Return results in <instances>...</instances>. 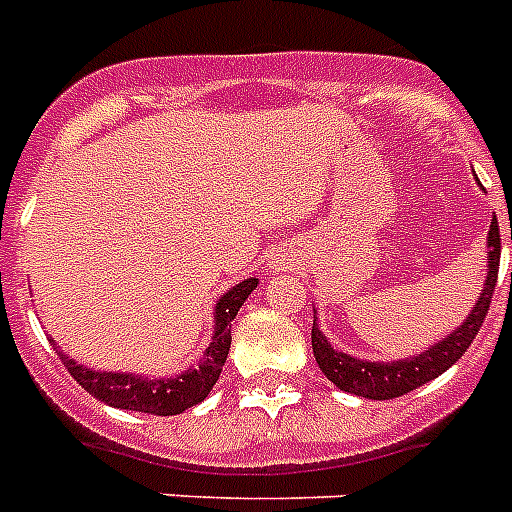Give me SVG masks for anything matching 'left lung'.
Returning <instances> with one entry per match:
<instances>
[{
    "instance_id": "1",
    "label": "left lung",
    "mask_w": 512,
    "mask_h": 512,
    "mask_svg": "<svg viewBox=\"0 0 512 512\" xmlns=\"http://www.w3.org/2000/svg\"><path fill=\"white\" fill-rule=\"evenodd\" d=\"M497 268H500V226L492 218L489 234H486V278L481 294L471 313L455 331L429 344L421 355L400 357V360H360L342 350H334L318 326V315H313V355L323 376L342 392L357 394L365 400H394L402 394L413 392L418 386L429 384L436 376H442L447 368L458 363L465 350L479 334L481 323L486 318L489 302H492L494 284H497Z\"/></svg>"
}]
</instances>
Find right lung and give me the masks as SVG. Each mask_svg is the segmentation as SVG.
<instances>
[{"mask_svg": "<svg viewBox=\"0 0 512 512\" xmlns=\"http://www.w3.org/2000/svg\"><path fill=\"white\" fill-rule=\"evenodd\" d=\"M255 289L257 278H244L236 286H231L226 294H220L213 310V336H210L207 350L202 352L197 363L176 373V376L152 378L126 371H94L89 365L76 363L65 352H57V355L65 363L70 376L76 378L91 397H97L105 405L149 415L184 413L213 392L215 381L226 365L228 347H231V321L239 313V307L244 305V299Z\"/></svg>", "mask_w": 512, "mask_h": 512, "instance_id": "1", "label": "right lung"}]
</instances>
